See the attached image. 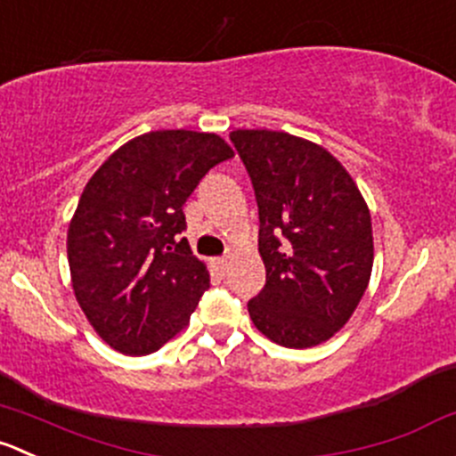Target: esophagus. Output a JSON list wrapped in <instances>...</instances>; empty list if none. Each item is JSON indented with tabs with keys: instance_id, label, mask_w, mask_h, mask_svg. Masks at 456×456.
<instances>
[{
	"instance_id": "34e87169",
	"label": "esophagus",
	"mask_w": 456,
	"mask_h": 456,
	"mask_svg": "<svg viewBox=\"0 0 456 456\" xmlns=\"http://www.w3.org/2000/svg\"><path fill=\"white\" fill-rule=\"evenodd\" d=\"M216 265H218L220 272H224V269H227V265H229V256H223V258H218V260H216Z\"/></svg>"
}]
</instances>
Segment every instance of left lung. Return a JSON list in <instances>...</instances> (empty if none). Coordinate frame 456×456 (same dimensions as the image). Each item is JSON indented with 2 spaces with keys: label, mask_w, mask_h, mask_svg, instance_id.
<instances>
[{
  "label": "left lung",
  "mask_w": 456,
  "mask_h": 456,
  "mask_svg": "<svg viewBox=\"0 0 456 456\" xmlns=\"http://www.w3.org/2000/svg\"><path fill=\"white\" fill-rule=\"evenodd\" d=\"M258 202L263 291L247 303L278 346L314 347L350 321L374 263L372 218L359 187L327 149L285 131L229 134Z\"/></svg>",
  "instance_id": "obj_1"
}]
</instances>
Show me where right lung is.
<instances>
[{"instance_id":"1","label":"right lung","mask_w":456,"mask_h":456,"mask_svg":"<svg viewBox=\"0 0 456 456\" xmlns=\"http://www.w3.org/2000/svg\"><path fill=\"white\" fill-rule=\"evenodd\" d=\"M233 158L216 134L151 131L122 144L84 187L69 224L70 282L113 350L144 356L189 322L209 289L183 205L207 171Z\"/></svg>"}]
</instances>
